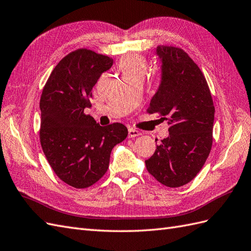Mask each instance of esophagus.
I'll return each instance as SVG.
<instances>
[{"label":"esophagus","instance_id":"esophagus-1","mask_svg":"<svg viewBox=\"0 0 251 251\" xmlns=\"http://www.w3.org/2000/svg\"><path fill=\"white\" fill-rule=\"evenodd\" d=\"M140 131L137 129H133V128H129L128 129V138H136L140 136Z\"/></svg>","mask_w":251,"mask_h":251}]
</instances>
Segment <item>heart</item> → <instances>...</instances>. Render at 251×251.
<instances>
[{"label":"heart","mask_w":251,"mask_h":251,"mask_svg":"<svg viewBox=\"0 0 251 251\" xmlns=\"http://www.w3.org/2000/svg\"><path fill=\"white\" fill-rule=\"evenodd\" d=\"M146 67V59L138 54L125 55L119 61V68L124 77L130 75H144Z\"/></svg>","instance_id":"1"}]
</instances>
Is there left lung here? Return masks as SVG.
Masks as SVG:
<instances>
[{"instance_id": "8db88e82", "label": "left lung", "mask_w": 251, "mask_h": 251, "mask_svg": "<svg viewBox=\"0 0 251 251\" xmlns=\"http://www.w3.org/2000/svg\"><path fill=\"white\" fill-rule=\"evenodd\" d=\"M162 81L147 113L168 121L170 136L145 160L150 174L169 188H179L196 177L213 144L215 108L201 70L180 48L159 46Z\"/></svg>"}]
</instances>
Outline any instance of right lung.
Instances as JSON below:
<instances>
[{
    "instance_id": "1",
    "label": "right lung",
    "mask_w": 251,
    "mask_h": 251,
    "mask_svg": "<svg viewBox=\"0 0 251 251\" xmlns=\"http://www.w3.org/2000/svg\"><path fill=\"white\" fill-rule=\"evenodd\" d=\"M112 63L92 50H75L57 63L42 90V151L60 180L76 189L91 187L106 174L112 149L128 134L123 124L102 127L85 113L92 88Z\"/></svg>"
}]
</instances>
